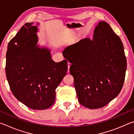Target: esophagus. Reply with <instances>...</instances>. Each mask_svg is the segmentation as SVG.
<instances>
[{
	"label": "esophagus",
	"mask_w": 134,
	"mask_h": 134,
	"mask_svg": "<svg viewBox=\"0 0 134 134\" xmlns=\"http://www.w3.org/2000/svg\"><path fill=\"white\" fill-rule=\"evenodd\" d=\"M70 65H71V64H70V63H67V65H68V69H69V70H68V71H69V69H70Z\"/></svg>",
	"instance_id": "1"
}]
</instances>
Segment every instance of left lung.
Here are the masks:
<instances>
[{"label": "left lung", "instance_id": "8db88e82", "mask_svg": "<svg viewBox=\"0 0 134 134\" xmlns=\"http://www.w3.org/2000/svg\"><path fill=\"white\" fill-rule=\"evenodd\" d=\"M64 54L72 64L70 72L81 105L103 108L121 91L126 59L121 38L108 23L99 22L92 40L85 38L70 45Z\"/></svg>", "mask_w": 134, "mask_h": 134}]
</instances>
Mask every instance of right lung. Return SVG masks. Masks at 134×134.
Segmentation results:
<instances>
[{"instance_id":"1","label":"right lung","mask_w":134,"mask_h":134,"mask_svg":"<svg viewBox=\"0 0 134 134\" xmlns=\"http://www.w3.org/2000/svg\"><path fill=\"white\" fill-rule=\"evenodd\" d=\"M26 23L9 42L6 75L13 94L27 107L44 110L53 105L55 90L67 72V61L55 63L49 50L37 46V27Z\"/></svg>"}]
</instances>
